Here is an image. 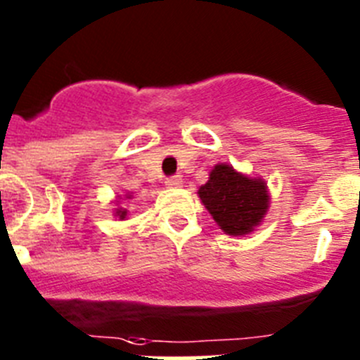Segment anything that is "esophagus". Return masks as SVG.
Returning a JSON list of instances; mask_svg holds the SVG:
<instances>
[{
  "mask_svg": "<svg viewBox=\"0 0 360 360\" xmlns=\"http://www.w3.org/2000/svg\"><path fill=\"white\" fill-rule=\"evenodd\" d=\"M184 180L180 174H173V176L165 178V186L169 187V189H176V187H182Z\"/></svg>",
  "mask_w": 360,
  "mask_h": 360,
  "instance_id": "obj_1",
  "label": "esophagus"
}]
</instances>
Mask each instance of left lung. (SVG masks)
<instances>
[{"mask_svg": "<svg viewBox=\"0 0 360 360\" xmlns=\"http://www.w3.org/2000/svg\"><path fill=\"white\" fill-rule=\"evenodd\" d=\"M198 195L216 224L231 236L252 231L269 207L265 182L245 176L227 164L216 165Z\"/></svg>", "mask_w": 360, "mask_h": 360, "instance_id": "left-lung-1", "label": "left lung"}]
</instances>
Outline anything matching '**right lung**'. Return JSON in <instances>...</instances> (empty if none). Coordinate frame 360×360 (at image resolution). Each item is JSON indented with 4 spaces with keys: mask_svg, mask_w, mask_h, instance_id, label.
<instances>
[{
    "mask_svg": "<svg viewBox=\"0 0 360 360\" xmlns=\"http://www.w3.org/2000/svg\"><path fill=\"white\" fill-rule=\"evenodd\" d=\"M117 214H119L120 218H124V216H126V211H117Z\"/></svg>",
    "mask_w": 360,
    "mask_h": 360,
    "instance_id": "add662e5",
    "label": "right lung"
}]
</instances>
